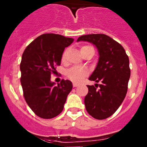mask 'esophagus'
<instances>
[{
  "label": "esophagus",
  "mask_w": 147,
  "mask_h": 147,
  "mask_svg": "<svg viewBox=\"0 0 147 147\" xmlns=\"http://www.w3.org/2000/svg\"><path fill=\"white\" fill-rule=\"evenodd\" d=\"M78 84H76V83H73V86L74 87V88H76V87H77L78 86Z\"/></svg>",
  "instance_id": "esophagus-1"
}]
</instances>
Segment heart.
Wrapping results in <instances>:
<instances>
[{
	"label": "heart",
	"instance_id": "b5f03b06",
	"mask_svg": "<svg viewBox=\"0 0 147 147\" xmlns=\"http://www.w3.org/2000/svg\"><path fill=\"white\" fill-rule=\"evenodd\" d=\"M90 49H93V47L90 46V45H84L81 48V52L82 51H85L88 50ZM66 56V51H65L62 54V59H65ZM88 71L86 68H84V67H71L70 69L67 70L65 73V75L67 76V77L70 80H71L74 82L79 83L80 82L84 80V78L85 76H88Z\"/></svg>",
	"mask_w": 147,
	"mask_h": 147
}]
</instances>
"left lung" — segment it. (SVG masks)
I'll list each match as a JSON object with an SVG mask.
<instances>
[{
	"label": "left lung",
	"instance_id": "8db88e82",
	"mask_svg": "<svg viewBox=\"0 0 147 147\" xmlns=\"http://www.w3.org/2000/svg\"><path fill=\"white\" fill-rule=\"evenodd\" d=\"M79 41L93 43L99 54L98 64L89 80L102 84L88 85L85 108L94 119H107L118 110L127 94L130 77L129 57L121 44L104 34L82 35L77 39Z\"/></svg>",
	"mask_w": 147,
	"mask_h": 147
}]
</instances>
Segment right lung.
Wrapping results in <instances>:
<instances>
[{
	"label": "right lung",
	"instance_id": "add662e5",
	"mask_svg": "<svg viewBox=\"0 0 147 147\" xmlns=\"http://www.w3.org/2000/svg\"><path fill=\"white\" fill-rule=\"evenodd\" d=\"M74 39L56 34H43L26 48L20 62L23 96L37 116L49 119L59 115L64 108L72 82L62 80L57 86L51 82L57 66L60 65L65 48Z\"/></svg>",
	"mask_w": 147,
	"mask_h": 147
}]
</instances>
